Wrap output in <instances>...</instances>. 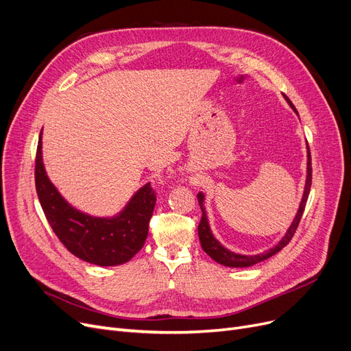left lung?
Listing matches in <instances>:
<instances>
[{
  "label": "left lung",
  "instance_id": "left-lung-1",
  "mask_svg": "<svg viewBox=\"0 0 351 351\" xmlns=\"http://www.w3.org/2000/svg\"><path fill=\"white\" fill-rule=\"evenodd\" d=\"M284 97H285L287 104L291 106V109L298 115L295 106L292 105V102L288 99L285 95H284ZM311 174H313V170H311V154H310V147H308V144H306V177H305V186H304L302 199H301L300 207L297 210V215H295V217H293L292 223L289 224L287 233L282 236V239L279 241L275 246L269 247L268 250L262 252V254H256V255L236 254V252L228 249L226 246L221 245L216 239L212 229H210V223H208V217H207V212H206V206H204L206 195H204V193L199 191L197 200H199V204H200V208H202V220H200V224H199V239H200L203 250L215 262H217V263H220L223 266H228V268H247V266L256 265V263H259V262H262L265 259L274 256L275 254H278L279 250L284 249L289 243L293 233H295V230L298 228V223H300L301 216L304 213L305 203L308 200V194H310V189H311Z\"/></svg>",
  "mask_w": 351,
  "mask_h": 351
}]
</instances>
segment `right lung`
Instances as JSON below:
<instances>
[{"label": "right lung", "mask_w": 351, "mask_h": 351, "mask_svg": "<svg viewBox=\"0 0 351 351\" xmlns=\"http://www.w3.org/2000/svg\"><path fill=\"white\" fill-rule=\"evenodd\" d=\"M40 132L36 154V189L47 221L59 241L76 258L117 266L131 261L145 243L156 197L149 183L139 187L114 216H92L70 204L56 187L43 162Z\"/></svg>", "instance_id": "add662e5"}]
</instances>
